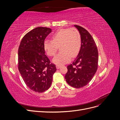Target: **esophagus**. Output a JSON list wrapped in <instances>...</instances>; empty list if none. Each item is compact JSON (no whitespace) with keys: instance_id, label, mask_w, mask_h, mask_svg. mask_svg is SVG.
I'll return each mask as SVG.
<instances>
[{"instance_id":"1","label":"esophagus","mask_w":120,"mask_h":120,"mask_svg":"<svg viewBox=\"0 0 120 120\" xmlns=\"http://www.w3.org/2000/svg\"><path fill=\"white\" fill-rule=\"evenodd\" d=\"M56 68L57 69H59L60 68V66H59V65H56Z\"/></svg>"}]
</instances>
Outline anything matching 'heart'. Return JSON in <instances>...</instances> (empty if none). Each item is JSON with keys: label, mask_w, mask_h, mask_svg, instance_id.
I'll return each instance as SVG.
<instances>
[{"label": "heart", "mask_w": 120, "mask_h": 120, "mask_svg": "<svg viewBox=\"0 0 120 120\" xmlns=\"http://www.w3.org/2000/svg\"><path fill=\"white\" fill-rule=\"evenodd\" d=\"M60 52L55 56L53 63L63 65L70 61L71 58L78 54L81 46V38L79 31L76 28H62L52 35V40L45 39L43 48L48 56L55 55L58 47Z\"/></svg>", "instance_id": "1"}]
</instances>
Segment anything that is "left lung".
Instances as JSON below:
<instances>
[{
  "instance_id": "8db88e82",
  "label": "left lung",
  "mask_w": 120,
  "mask_h": 120,
  "mask_svg": "<svg viewBox=\"0 0 120 120\" xmlns=\"http://www.w3.org/2000/svg\"><path fill=\"white\" fill-rule=\"evenodd\" d=\"M81 38V47L77 57L67 67L65 79L68 85L81 88L92 80L98 69V51L92 35L85 28L75 25Z\"/></svg>"
}]
</instances>
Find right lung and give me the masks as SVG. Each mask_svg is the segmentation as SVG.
<instances>
[{
    "label": "right lung",
    "mask_w": 120,
    "mask_h": 120,
    "mask_svg": "<svg viewBox=\"0 0 120 120\" xmlns=\"http://www.w3.org/2000/svg\"><path fill=\"white\" fill-rule=\"evenodd\" d=\"M52 29L38 27L22 38L18 50V68L26 85L32 90L42 93L52 85L56 65L45 54L43 42Z\"/></svg>",
    "instance_id": "obj_1"
}]
</instances>
